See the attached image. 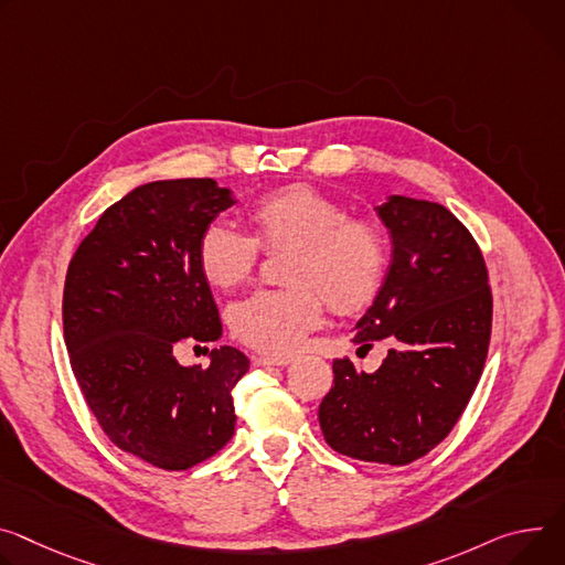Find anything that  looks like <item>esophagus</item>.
<instances>
[{
  "label": "esophagus",
  "mask_w": 565,
  "mask_h": 565,
  "mask_svg": "<svg viewBox=\"0 0 565 565\" xmlns=\"http://www.w3.org/2000/svg\"><path fill=\"white\" fill-rule=\"evenodd\" d=\"M292 363V358L288 355H279V358H270V355H252V365L254 367H286Z\"/></svg>",
  "instance_id": "esophagus-1"
}]
</instances>
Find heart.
<instances>
[{
	"label": "heart",
	"mask_w": 565,
	"mask_h": 565,
	"mask_svg": "<svg viewBox=\"0 0 565 565\" xmlns=\"http://www.w3.org/2000/svg\"><path fill=\"white\" fill-rule=\"evenodd\" d=\"M249 234L214 223L198 241V266L214 288L245 281L262 249H290L284 281L288 288L256 290L230 309L236 340L268 355L295 353L329 309L340 316L363 311L376 297L387 247L370 221L349 218L331 195L303 184L284 186L247 210Z\"/></svg>",
	"instance_id": "1"
}]
</instances>
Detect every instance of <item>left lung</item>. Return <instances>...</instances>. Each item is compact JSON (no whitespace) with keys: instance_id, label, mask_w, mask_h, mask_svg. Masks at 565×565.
<instances>
[{"instance_id":"obj_1","label":"left lung","mask_w":565,"mask_h":565,"mask_svg":"<svg viewBox=\"0 0 565 565\" xmlns=\"http://www.w3.org/2000/svg\"><path fill=\"white\" fill-rule=\"evenodd\" d=\"M379 216L392 236V264L349 335L361 349L379 340L390 349L374 374L335 358L318 417L340 455L403 467L446 439L469 405L487 361L493 299L480 245L444 204L390 195Z\"/></svg>"}]
</instances>
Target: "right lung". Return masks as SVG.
Wrapping results in <instances>:
<instances>
[{"label":"right lung","mask_w":565,"mask_h":565,"mask_svg":"<svg viewBox=\"0 0 565 565\" xmlns=\"http://www.w3.org/2000/svg\"><path fill=\"white\" fill-rule=\"evenodd\" d=\"M232 204L212 178L148 182L100 214L67 268L63 331L92 415L115 446L164 471L200 465L234 435L247 355L212 349L207 370L175 361L184 340L221 338L198 241Z\"/></svg>","instance_id":"add662e5"}]
</instances>
